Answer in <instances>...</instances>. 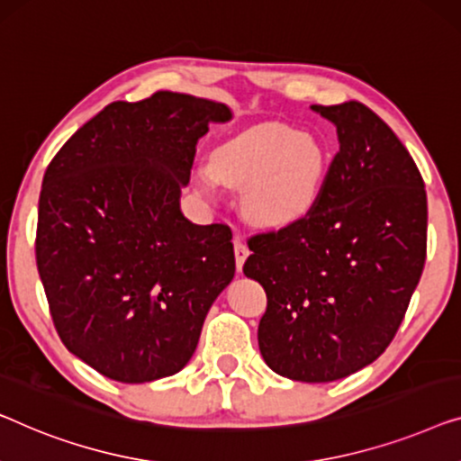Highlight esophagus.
<instances>
[{
    "mask_svg": "<svg viewBox=\"0 0 461 461\" xmlns=\"http://www.w3.org/2000/svg\"><path fill=\"white\" fill-rule=\"evenodd\" d=\"M247 256H249V249H247V243L243 241L241 237L235 239V262H237V270L241 272L243 270V264Z\"/></svg>",
    "mask_w": 461,
    "mask_h": 461,
    "instance_id": "1",
    "label": "esophagus"
}]
</instances>
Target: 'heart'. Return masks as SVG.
<instances>
[{"label": "heart", "mask_w": 461, "mask_h": 461, "mask_svg": "<svg viewBox=\"0 0 461 461\" xmlns=\"http://www.w3.org/2000/svg\"><path fill=\"white\" fill-rule=\"evenodd\" d=\"M326 159L312 137L291 126L262 124L222 145L212 164L197 168V183L245 189V210L266 226H285L305 216L318 199Z\"/></svg>", "instance_id": "b5f03b06"}]
</instances>
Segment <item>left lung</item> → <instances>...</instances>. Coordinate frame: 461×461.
Here are the masks:
<instances>
[{
  "label": "left lung",
  "instance_id": "1",
  "mask_svg": "<svg viewBox=\"0 0 461 461\" xmlns=\"http://www.w3.org/2000/svg\"><path fill=\"white\" fill-rule=\"evenodd\" d=\"M339 151L308 214L249 237L245 276L264 286V362L330 383L375 362L395 337L426 259V191L416 162L359 102L312 105Z\"/></svg>",
  "mask_w": 461,
  "mask_h": 461
}]
</instances>
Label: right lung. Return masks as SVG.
I'll use <instances>...</instances> for the list:
<instances>
[{"label":"right lung","mask_w":461,"mask_h":461,"mask_svg":"<svg viewBox=\"0 0 461 461\" xmlns=\"http://www.w3.org/2000/svg\"><path fill=\"white\" fill-rule=\"evenodd\" d=\"M224 104L158 91L114 102L51 159L35 256L66 349L118 383L176 375L235 276L232 232L181 212L197 141Z\"/></svg>","instance_id":"add662e5"}]
</instances>
